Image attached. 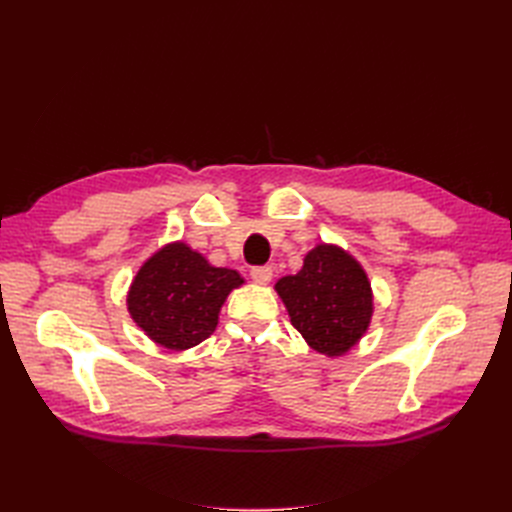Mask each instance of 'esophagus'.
<instances>
[{
    "label": "esophagus",
    "mask_w": 512,
    "mask_h": 512,
    "mask_svg": "<svg viewBox=\"0 0 512 512\" xmlns=\"http://www.w3.org/2000/svg\"><path fill=\"white\" fill-rule=\"evenodd\" d=\"M250 275H252V280L256 284H269L271 277H273V269L271 267H254L250 271Z\"/></svg>",
    "instance_id": "1"
}]
</instances>
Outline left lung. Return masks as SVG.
I'll list each match as a JSON object with an SVG mask.
<instances>
[{
    "mask_svg": "<svg viewBox=\"0 0 512 512\" xmlns=\"http://www.w3.org/2000/svg\"><path fill=\"white\" fill-rule=\"evenodd\" d=\"M292 327L309 348L342 356L359 344L374 316V292L361 262L333 243H318L299 273L275 284Z\"/></svg>",
    "mask_w": 512,
    "mask_h": 512,
    "instance_id": "8db88e82",
    "label": "left lung"
}]
</instances>
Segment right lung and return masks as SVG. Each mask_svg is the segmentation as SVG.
<instances>
[{
    "label": "right lung",
    "instance_id": "right-lung-1",
    "mask_svg": "<svg viewBox=\"0 0 512 512\" xmlns=\"http://www.w3.org/2000/svg\"><path fill=\"white\" fill-rule=\"evenodd\" d=\"M243 282L235 269L213 267L188 243L173 241L143 262L126 303L151 342L188 350L215 331L226 297Z\"/></svg>",
    "mask_w": 512,
    "mask_h": 512
}]
</instances>
